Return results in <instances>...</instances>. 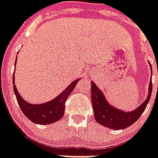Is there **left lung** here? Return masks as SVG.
I'll list each match as a JSON object with an SVG mask.
<instances>
[{"mask_svg": "<svg viewBox=\"0 0 158 158\" xmlns=\"http://www.w3.org/2000/svg\"><path fill=\"white\" fill-rule=\"evenodd\" d=\"M148 63L152 71L151 64L150 62ZM152 90V79H150L148 84V94L145 101L133 111L126 112L124 110L117 109L109 103L103 92L97 87L94 82H91L92 103L96 121L101 125L114 130H123L127 128L135 123L143 113L151 98Z\"/></svg>", "mask_w": 158, "mask_h": 158, "instance_id": "left-lung-1", "label": "left lung"}]
</instances>
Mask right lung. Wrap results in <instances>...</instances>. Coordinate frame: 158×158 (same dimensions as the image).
<instances>
[{"instance_id": "1", "label": "right lung", "mask_w": 158, "mask_h": 158, "mask_svg": "<svg viewBox=\"0 0 158 158\" xmlns=\"http://www.w3.org/2000/svg\"><path fill=\"white\" fill-rule=\"evenodd\" d=\"M18 57V56H17ZM16 57V62H17ZM16 62L15 66H16ZM15 71L13 75V84H14V92L16 96L17 101L20 106L23 113L30 121L35 124H40V125H48V124L53 123L55 122L59 121L63 117L65 112V101L67 99L68 96L70 94L75 88L76 83L79 81V79L70 83L66 87V89H64L60 94L53 98L52 100L44 103L40 104H31L27 102V101L21 97L19 94V91L17 89L16 85L15 83Z\"/></svg>"}]
</instances>
